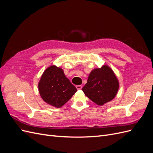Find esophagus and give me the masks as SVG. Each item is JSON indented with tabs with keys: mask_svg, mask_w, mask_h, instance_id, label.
<instances>
[{
	"mask_svg": "<svg viewBox=\"0 0 153 153\" xmlns=\"http://www.w3.org/2000/svg\"><path fill=\"white\" fill-rule=\"evenodd\" d=\"M76 88L78 89V90H81L82 88V86L81 85H76Z\"/></svg>",
	"mask_w": 153,
	"mask_h": 153,
	"instance_id": "34e87169",
	"label": "esophagus"
}]
</instances>
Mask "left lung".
Wrapping results in <instances>:
<instances>
[{
  "mask_svg": "<svg viewBox=\"0 0 153 153\" xmlns=\"http://www.w3.org/2000/svg\"><path fill=\"white\" fill-rule=\"evenodd\" d=\"M119 87V81L112 69L104 65L91 72L82 91L93 102L103 105L115 98Z\"/></svg>",
  "mask_w": 153,
  "mask_h": 153,
  "instance_id": "1",
  "label": "left lung"
}]
</instances>
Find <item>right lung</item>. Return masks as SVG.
Segmentation results:
<instances>
[{"label":"right lung","instance_id":"obj_1","mask_svg":"<svg viewBox=\"0 0 153 153\" xmlns=\"http://www.w3.org/2000/svg\"><path fill=\"white\" fill-rule=\"evenodd\" d=\"M38 88L40 96L45 102L57 108L61 107L77 91L66 77L63 69L54 65L44 71Z\"/></svg>","mask_w":153,"mask_h":153}]
</instances>
